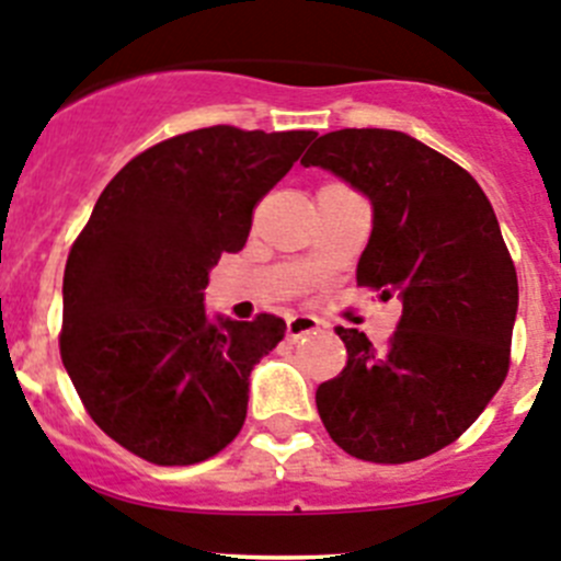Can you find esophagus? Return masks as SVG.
Returning <instances> with one entry per match:
<instances>
[{"label": "esophagus", "instance_id": "obj_1", "mask_svg": "<svg viewBox=\"0 0 561 561\" xmlns=\"http://www.w3.org/2000/svg\"><path fill=\"white\" fill-rule=\"evenodd\" d=\"M320 328L322 322L311 314H295L286 320V333H289V339H302L308 336V333H317Z\"/></svg>", "mask_w": 561, "mask_h": 561}]
</instances>
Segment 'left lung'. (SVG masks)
Masks as SVG:
<instances>
[{
  "label": "left lung",
  "mask_w": 561,
  "mask_h": 561,
  "mask_svg": "<svg viewBox=\"0 0 561 561\" xmlns=\"http://www.w3.org/2000/svg\"><path fill=\"white\" fill-rule=\"evenodd\" d=\"M300 163L369 199L356 280L403 302L387 351L339 328L347 367L317 389L322 423L356 459L436 454L476 423L508 373L517 272L495 210L459 163L400 130L325 133Z\"/></svg>",
  "instance_id": "1"
}]
</instances>
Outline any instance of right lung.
Listing matches in <instances>:
<instances>
[{
    "instance_id": "right-lung-1",
    "label": "right lung",
    "mask_w": 561,
    "mask_h": 561,
    "mask_svg": "<svg viewBox=\"0 0 561 561\" xmlns=\"http://www.w3.org/2000/svg\"><path fill=\"white\" fill-rule=\"evenodd\" d=\"M314 130L183 133L105 186L64 272V367L91 420L152 465H197L236 439L250 373L286 333L205 311L208 272Z\"/></svg>"
}]
</instances>
